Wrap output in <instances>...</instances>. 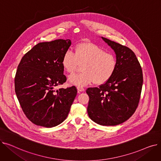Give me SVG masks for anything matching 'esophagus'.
<instances>
[{
  "instance_id": "esophagus-1",
  "label": "esophagus",
  "mask_w": 161,
  "mask_h": 161,
  "mask_svg": "<svg viewBox=\"0 0 161 161\" xmlns=\"http://www.w3.org/2000/svg\"><path fill=\"white\" fill-rule=\"evenodd\" d=\"M77 89H78V92H82V91H84V88H83V87H79V86L77 87Z\"/></svg>"
}]
</instances>
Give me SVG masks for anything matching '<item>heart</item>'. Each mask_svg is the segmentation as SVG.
Returning <instances> with one entry per match:
<instances>
[{
	"mask_svg": "<svg viewBox=\"0 0 161 161\" xmlns=\"http://www.w3.org/2000/svg\"><path fill=\"white\" fill-rule=\"evenodd\" d=\"M62 66L66 72L74 73L80 64H83L81 73L69 76V82L79 87L93 81L103 85L114 75L117 66L115 55L107 52L100 46L90 42L80 43L75 48V53L70 50L62 58Z\"/></svg>",
	"mask_w": 161,
	"mask_h": 161,
	"instance_id": "heart-1",
	"label": "heart"
}]
</instances>
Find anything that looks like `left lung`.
<instances>
[{
	"instance_id": "8db88e82",
	"label": "left lung",
	"mask_w": 161,
	"mask_h": 161,
	"mask_svg": "<svg viewBox=\"0 0 161 161\" xmlns=\"http://www.w3.org/2000/svg\"><path fill=\"white\" fill-rule=\"evenodd\" d=\"M102 38L114 50L117 66L106 83L86 90L89 97L87 113L97 124L115 126L129 119L136 111L141 95L143 74L136 55L130 48Z\"/></svg>"
}]
</instances>
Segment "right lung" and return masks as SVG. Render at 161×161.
Segmentation results:
<instances>
[{
  "mask_svg": "<svg viewBox=\"0 0 161 161\" xmlns=\"http://www.w3.org/2000/svg\"><path fill=\"white\" fill-rule=\"evenodd\" d=\"M70 40L40 42L25 53L15 76V91L22 110L34 124L51 128L63 122L77 95L75 86L55 90L66 78L62 58Z\"/></svg>",
  "mask_w": 161,
  "mask_h": 161,
  "instance_id": "add662e5",
  "label": "right lung"
}]
</instances>
